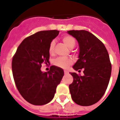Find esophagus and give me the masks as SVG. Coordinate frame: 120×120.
I'll return each instance as SVG.
<instances>
[{"label":"esophagus","mask_w":120,"mask_h":120,"mask_svg":"<svg viewBox=\"0 0 120 120\" xmlns=\"http://www.w3.org/2000/svg\"><path fill=\"white\" fill-rule=\"evenodd\" d=\"M64 73H65V74H68V73H69V72L67 70H64Z\"/></svg>","instance_id":"obj_1"}]
</instances>
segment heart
Segmentation results:
<instances>
[{"label": "heart", "mask_w": 120, "mask_h": 120, "mask_svg": "<svg viewBox=\"0 0 120 120\" xmlns=\"http://www.w3.org/2000/svg\"><path fill=\"white\" fill-rule=\"evenodd\" d=\"M63 41L69 49L74 48L76 44L75 39L73 37L70 35H66L63 37ZM55 46V41H52L49 45V52L52 53L53 52ZM72 64V60L69 58H65V57H58L55 59L54 61V64L58 67L62 68H67L71 64Z\"/></svg>", "instance_id": "1"}]
</instances>
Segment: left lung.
<instances>
[{
  "label": "left lung",
  "instance_id": "obj_1",
  "mask_svg": "<svg viewBox=\"0 0 120 120\" xmlns=\"http://www.w3.org/2000/svg\"><path fill=\"white\" fill-rule=\"evenodd\" d=\"M79 46V59L73 66L77 71L83 70V75L71 72L73 77L69 85L72 100L81 106H90L103 96L109 83L112 65L104 44L88 31L69 30Z\"/></svg>",
  "mask_w": 120,
  "mask_h": 120
}]
</instances>
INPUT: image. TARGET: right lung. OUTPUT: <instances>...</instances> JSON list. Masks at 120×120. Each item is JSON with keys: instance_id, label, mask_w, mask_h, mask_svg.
<instances>
[{"instance_id": "right-lung-1", "label": "right lung", "mask_w": 120, "mask_h": 120, "mask_svg": "<svg viewBox=\"0 0 120 120\" xmlns=\"http://www.w3.org/2000/svg\"><path fill=\"white\" fill-rule=\"evenodd\" d=\"M59 31H40L25 38L12 59L13 77L18 90L25 100L34 105H43L52 100L56 86L64 75V70L51 66L43 72V62H49L50 43Z\"/></svg>"}]
</instances>
